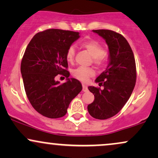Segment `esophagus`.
I'll return each mask as SVG.
<instances>
[{"instance_id": "34e87169", "label": "esophagus", "mask_w": 158, "mask_h": 158, "mask_svg": "<svg viewBox=\"0 0 158 158\" xmlns=\"http://www.w3.org/2000/svg\"><path fill=\"white\" fill-rule=\"evenodd\" d=\"M82 90L84 92H86V91H88V87H87L85 85H82Z\"/></svg>"}]
</instances>
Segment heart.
<instances>
[{
	"instance_id": "heart-1",
	"label": "heart",
	"mask_w": 158,
	"mask_h": 158,
	"mask_svg": "<svg viewBox=\"0 0 158 158\" xmlns=\"http://www.w3.org/2000/svg\"><path fill=\"white\" fill-rule=\"evenodd\" d=\"M81 47L87 50L94 58V62L97 65H102L106 61V56L102 46L95 40H88L81 44ZM75 57V48L70 46L66 52V59L69 63H73ZM72 74L76 79L81 81H87L94 75V70L90 68L79 67L73 70Z\"/></svg>"
}]
</instances>
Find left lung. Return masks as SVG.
I'll list each match as a JSON object with an SVG mask.
<instances>
[{
    "label": "left lung",
    "instance_id": "obj_1",
    "mask_svg": "<svg viewBox=\"0 0 158 158\" xmlns=\"http://www.w3.org/2000/svg\"><path fill=\"white\" fill-rule=\"evenodd\" d=\"M93 32L106 40L109 63L95 80L104 88L88 87L94 94V101L88 105V110L94 118L106 119L118 113L131 97L137 78L135 59L131 47L122 35L108 30Z\"/></svg>",
    "mask_w": 158,
    "mask_h": 158
}]
</instances>
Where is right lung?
<instances>
[{"label":"right lung","instance_id":"1","mask_svg":"<svg viewBox=\"0 0 158 158\" xmlns=\"http://www.w3.org/2000/svg\"><path fill=\"white\" fill-rule=\"evenodd\" d=\"M80 37L79 32L50 29L35 34L27 45L21 73L29 101L36 111L48 118L62 117L70 102L82 90L81 82L69 79L66 59L68 49ZM64 75L60 84L55 77Z\"/></svg>","mask_w":158,"mask_h":158}]
</instances>
